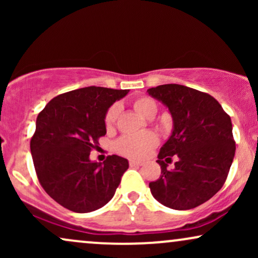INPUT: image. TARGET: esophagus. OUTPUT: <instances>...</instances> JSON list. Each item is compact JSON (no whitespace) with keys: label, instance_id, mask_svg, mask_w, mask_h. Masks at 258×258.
Instances as JSON below:
<instances>
[{"label":"esophagus","instance_id":"obj_1","mask_svg":"<svg viewBox=\"0 0 258 258\" xmlns=\"http://www.w3.org/2000/svg\"><path fill=\"white\" fill-rule=\"evenodd\" d=\"M142 162L137 161V160H130V166L131 167H136V166H142Z\"/></svg>","mask_w":258,"mask_h":258}]
</instances>
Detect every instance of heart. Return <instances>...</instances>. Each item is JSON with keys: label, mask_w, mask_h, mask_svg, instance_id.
<instances>
[{"label": "heart", "mask_w": 258, "mask_h": 258, "mask_svg": "<svg viewBox=\"0 0 258 258\" xmlns=\"http://www.w3.org/2000/svg\"><path fill=\"white\" fill-rule=\"evenodd\" d=\"M133 108L138 114L142 116L147 117V119H153L158 112V105H156L155 100L149 98V97H141L133 102ZM117 114H119V106L116 104L111 105L106 111L104 117L105 127L108 130L112 128L117 119ZM159 143L158 136L154 132H143L139 135H131V136H123L120 138L116 143V150L121 155L128 156V158H144L150 150L153 149L156 144Z\"/></svg>", "instance_id": "1"}]
</instances>
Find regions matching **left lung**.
<instances>
[{
    "label": "left lung",
    "mask_w": 258,
    "mask_h": 258,
    "mask_svg": "<svg viewBox=\"0 0 258 258\" xmlns=\"http://www.w3.org/2000/svg\"><path fill=\"white\" fill-rule=\"evenodd\" d=\"M167 106L173 131L160 149L159 179L149 183L153 197L174 210H190L223 186L235 154L230 116L205 92L168 84L148 90ZM177 158L173 170L167 164Z\"/></svg>",
    "instance_id": "left-lung-1"
}]
</instances>
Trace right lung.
<instances>
[{
  "mask_svg": "<svg viewBox=\"0 0 258 258\" xmlns=\"http://www.w3.org/2000/svg\"><path fill=\"white\" fill-rule=\"evenodd\" d=\"M128 90L79 88L54 97L38 114L30 141L40 184L59 205L86 214L114 197L128 161L109 155L105 161L90 160L92 149L105 136L104 117L112 103Z\"/></svg>",
  "mask_w": 258,
  "mask_h": 258,
  "instance_id": "1",
  "label": "right lung"
}]
</instances>
